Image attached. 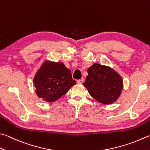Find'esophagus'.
I'll return each mask as SVG.
<instances>
[{"label": "esophagus", "instance_id": "esophagus-1", "mask_svg": "<svg viewBox=\"0 0 150 150\" xmlns=\"http://www.w3.org/2000/svg\"><path fill=\"white\" fill-rule=\"evenodd\" d=\"M83 81H84L83 79H80V80H77V83H82L83 82Z\"/></svg>", "mask_w": 150, "mask_h": 150}]
</instances>
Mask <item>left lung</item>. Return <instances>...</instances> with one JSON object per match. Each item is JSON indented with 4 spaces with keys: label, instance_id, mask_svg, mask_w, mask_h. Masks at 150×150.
Masks as SVG:
<instances>
[{
    "label": "left lung",
    "instance_id": "left-lung-1",
    "mask_svg": "<svg viewBox=\"0 0 150 150\" xmlns=\"http://www.w3.org/2000/svg\"><path fill=\"white\" fill-rule=\"evenodd\" d=\"M83 86L90 95L100 103L110 104L117 100L123 89L121 76L112 68L95 63L87 70Z\"/></svg>",
    "mask_w": 150,
    "mask_h": 150
}]
</instances>
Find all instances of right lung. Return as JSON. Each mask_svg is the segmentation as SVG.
I'll use <instances>...</instances> for the list:
<instances>
[{
    "label": "right lung",
    "instance_id": "1",
    "mask_svg": "<svg viewBox=\"0 0 150 150\" xmlns=\"http://www.w3.org/2000/svg\"><path fill=\"white\" fill-rule=\"evenodd\" d=\"M36 93L47 103H53L65 95L76 81L71 71L63 63L46 61L36 73L33 80Z\"/></svg>",
    "mask_w": 150,
    "mask_h": 150
}]
</instances>
